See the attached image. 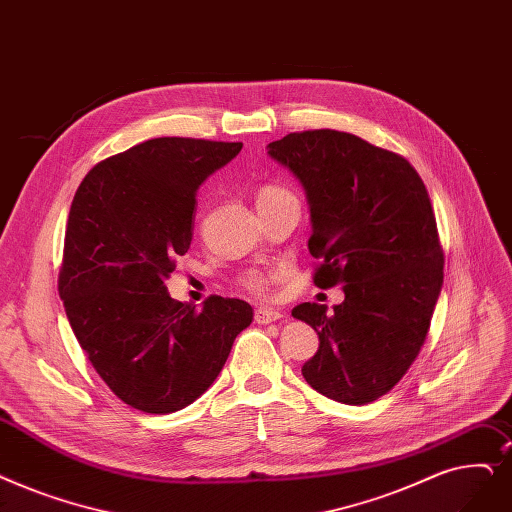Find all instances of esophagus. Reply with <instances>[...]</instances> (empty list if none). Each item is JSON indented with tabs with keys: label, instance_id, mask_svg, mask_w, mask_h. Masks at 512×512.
Returning <instances> with one entry per match:
<instances>
[{
	"label": "esophagus",
	"instance_id": "obj_1",
	"mask_svg": "<svg viewBox=\"0 0 512 512\" xmlns=\"http://www.w3.org/2000/svg\"><path fill=\"white\" fill-rule=\"evenodd\" d=\"M280 318H282V314L278 309H272V307H257L255 309V322L257 324H272Z\"/></svg>",
	"mask_w": 512,
	"mask_h": 512
}]
</instances>
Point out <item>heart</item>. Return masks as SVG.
Here are the masks:
<instances>
[{
	"label": "heart",
	"instance_id": "1",
	"mask_svg": "<svg viewBox=\"0 0 512 512\" xmlns=\"http://www.w3.org/2000/svg\"><path fill=\"white\" fill-rule=\"evenodd\" d=\"M291 196H295V194L280 184H263L257 190V209L272 207V205L284 201V198H291ZM276 278H278V272H272V274L251 272L247 278H244V286L257 295H263V293H268L272 280H276Z\"/></svg>",
	"mask_w": 512,
	"mask_h": 512
}]
</instances>
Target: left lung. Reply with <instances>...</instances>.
Wrapping results in <instances>:
<instances>
[{"label":"left lung","mask_w":512,"mask_h":512,"mask_svg":"<svg viewBox=\"0 0 512 512\" xmlns=\"http://www.w3.org/2000/svg\"><path fill=\"white\" fill-rule=\"evenodd\" d=\"M303 184L314 284H343L345 301L293 309L318 332L303 379L335 402L362 406L391 391L425 345L443 284V249L416 169L353 133L309 129L268 146Z\"/></svg>","instance_id":"1"}]
</instances>
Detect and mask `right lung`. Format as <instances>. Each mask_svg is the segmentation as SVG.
<instances>
[{
    "instance_id": "add662e5",
    "label": "right lung",
    "mask_w": 512,
    "mask_h": 512,
    "mask_svg": "<svg viewBox=\"0 0 512 512\" xmlns=\"http://www.w3.org/2000/svg\"><path fill=\"white\" fill-rule=\"evenodd\" d=\"M240 142L154 138L100 161L75 192L58 293L75 337L121 402L182 410L224 368L253 320L247 301L169 297L165 278L192 242L196 190Z\"/></svg>"
}]
</instances>
